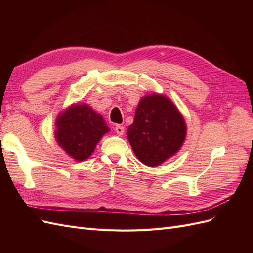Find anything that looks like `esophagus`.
I'll list each match as a JSON object with an SVG mask.
<instances>
[{
  "mask_svg": "<svg viewBox=\"0 0 253 253\" xmlns=\"http://www.w3.org/2000/svg\"><path fill=\"white\" fill-rule=\"evenodd\" d=\"M115 132H116L117 135H119V136L124 135V133H125V126H122L120 125H116V126H115Z\"/></svg>",
  "mask_w": 253,
  "mask_h": 253,
  "instance_id": "34e87169",
  "label": "esophagus"
}]
</instances>
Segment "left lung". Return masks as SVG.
<instances>
[{
  "instance_id": "8db88e82",
  "label": "left lung",
  "mask_w": 253,
  "mask_h": 253,
  "mask_svg": "<svg viewBox=\"0 0 253 253\" xmlns=\"http://www.w3.org/2000/svg\"><path fill=\"white\" fill-rule=\"evenodd\" d=\"M186 133V122L176 106L167 97L155 94L141 99L126 135L137 158L156 167L180 149Z\"/></svg>"
}]
</instances>
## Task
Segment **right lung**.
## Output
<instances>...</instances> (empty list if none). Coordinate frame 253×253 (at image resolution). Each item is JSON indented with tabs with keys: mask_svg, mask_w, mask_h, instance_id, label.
<instances>
[{
	"mask_svg": "<svg viewBox=\"0 0 253 253\" xmlns=\"http://www.w3.org/2000/svg\"><path fill=\"white\" fill-rule=\"evenodd\" d=\"M56 139L74 159L82 162L94 152L101 137L110 131L101 115L86 104H75L56 120Z\"/></svg>",
	"mask_w": 253,
	"mask_h": 253,
	"instance_id": "obj_1",
	"label": "right lung"
}]
</instances>
